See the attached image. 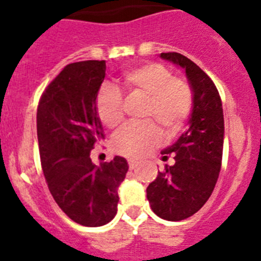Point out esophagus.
<instances>
[{
    "mask_svg": "<svg viewBox=\"0 0 261 261\" xmlns=\"http://www.w3.org/2000/svg\"><path fill=\"white\" fill-rule=\"evenodd\" d=\"M138 161L137 159H128V165H129V168H130V170H133V168H136L138 166Z\"/></svg>",
    "mask_w": 261,
    "mask_h": 261,
    "instance_id": "obj_1",
    "label": "esophagus"
}]
</instances>
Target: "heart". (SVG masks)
Returning a JSON list of instances; mask_svg holds the SVG:
<instances>
[{
    "label": "heart",
    "instance_id": "heart-1",
    "mask_svg": "<svg viewBox=\"0 0 261 261\" xmlns=\"http://www.w3.org/2000/svg\"><path fill=\"white\" fill-rule=\"evenodd\" d=\"M128 91L147 98L145 116L154 119L167 133H176L183 126L192 106L191 90L186 82L172 78L161 64H142L129 69L121 77ZM96 114L105 126L115 129L123 123V99L116 87L103 85L96 96ZM161 129L154 123L128 125L115 137V150L121 155L141 158L162 144Z\"/></svg>",
    "mask_w": 261,
    "mask_h": 261
}]
</instances>
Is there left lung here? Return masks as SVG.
<instances>
[{
  "label": "left lung",
  "mask_w": 261,
  "mask_h": 261,
  "mask_svg": "<svg viewBox=\"0 0 261 261\" xmlns=\"http://www.w3.org/2000/svg\"><path fill=\"white\" fill-rule=\"evenodd\" d=\"M161 59L186 71L192 90V111L188 128L161 153L172 154L175 163L146 188L151 211L167 221L193 216L208 201L222 163L225 121L220 94L213 81L195 62L176 52L161 53Z\"/></svg>",
  "instance_id": "8db88e82"
}]
</instances>
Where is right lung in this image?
<instances>
[{
	"mask_svg": "<svg viewBox=\"0 0 261 261\" xmlns=\"http://www.w3.org/2000/svg\"><path fill=\"white\" fill-rule=\"evenodd\" d=\"M106 77V61L69 64L41 95L36 115L41 167L50 195L74 222L98 227L117 213L119 186L128 162L116 155L95 165L90 153L105 140L96 96Z\"/></svg>",
	"mask_w": 261,
	"mask_h": 261,
	"instance_id": "right-lung-1",
	"label": "right lung"
}]
</instances>
